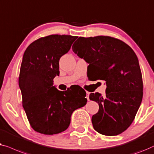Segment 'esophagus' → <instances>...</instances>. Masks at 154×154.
Instances as JSON below:
<instances>
[{
	"instance_id": "1",
	"label": "esophagus",
	"mask_w": 154,
	"mask_h": 154,
	"mask_svg": "<svg viewBox=\"0 0 154 154\" xmlns=\"http://www.w3.org/2000/svg\"><path fill=\"white\" fill-rule=\"evenodd\" d=\"M89 92H86V98H87L88 100H89Z\"/></svg>"
}]
</instances>
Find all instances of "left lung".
<instances>
[{
	"mask_svg": "<svg viewBox=\"0 0 154 154\" xmlns=\"http://www.w3.org/2000/svg\"><path fill=\"white\" fill-rule=\"evenodd\" d=\"M72 51L89 63L93 80H104L105 96L91 94L89 98L99 105L93 115L94 128L104 135H117L133 120L141 104L143 82L135 53L119 39L106 35L79 37Z\"/></svg>",
	"mask_w": 154,
	"mask_h": 154,
	"instance_id": "left-lung-1",
	"label": "left lung"
}]
</instances>
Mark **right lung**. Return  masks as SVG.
Returning <instances> with one entry per match:
<instances>
[{"label":"right lung","instance_id":"right-lung-1","mask_svg":"<svg viewBox=\"0 0 154 154\" xmlns=\"http://www.w3.org/2000/svg\"><path fill=\"white\" fill-rule=\"evenodd\" d=\"M77 36L50 35L35 40L26 49L21 62L19 85L22 105L35 131L54 135L66 131L75 109L87 99L84 89L60 91L53 86L59 75V60L70 50Z\"/></svg>","mask_w":154,"mask_h":154}]
</instances>
